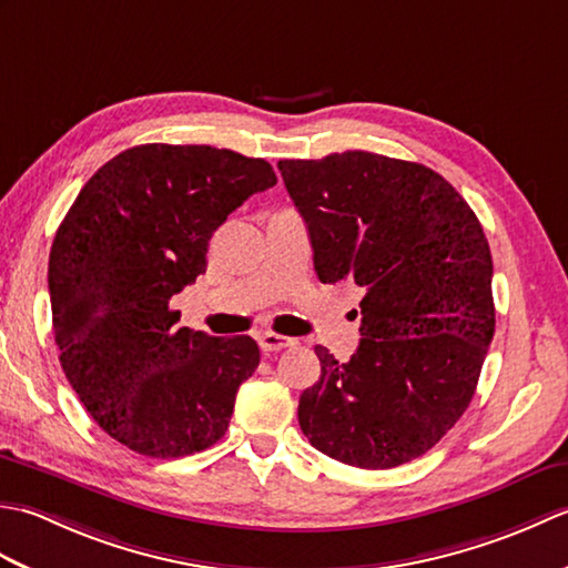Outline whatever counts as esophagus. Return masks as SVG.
I'll return each instance as SVG.
<instances>
[{
    "mask_svg": "<svg viewBox=\"0 0 568 568\" xmlns=\"http://www.w3.org/2000/svg\"><path fill=\"white\" fill-rule=\"evenodd\" d=\"M293 344H295V339H291V336H283V334H275V332L258 334V346L263 348V352H281V348H287Z\"/></svg>",
    "mask_w": 568,
    "mask_h": 568,
    "instance_id": "1",
    "label": "esophagus"
}]
</instances>
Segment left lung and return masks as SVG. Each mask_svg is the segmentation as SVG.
Segmentation results:
<instances>
[{
    "label": "left lung",
    "mask_w": 568,
    "mask_h": 568,
    "mask_svg": "<svg viewBox=\"0 0 568 568\" xmlns=\"http://www.w3.org/2000/svg\"><path fill=\"white\" fill-rule=\"evenodd\" d=\"M277 168L320 281L366 293L356 354L339 364L315 346L322 376L300 395V427L348 466L413 462L466 413L496 332L484 226L422 163L346 151Z\"/></svg>",
    "instance_id": "1"
}]
</instances>
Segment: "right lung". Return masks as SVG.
I'll list each match as a JSON object with an SVG mask.
<instances>
[{"instance_id": "add662e5", "label": "right lung", "mask_w": 568, "mask_h": 568, "mask_svg": "<svg viewBox=\"0 0 568 568\" xmlns=\"http://www.w3.org/2000/svg\"><path fill=\"white\" fill-rule=\"evenodd\" d=\"M275 183L263 159L143 143L106 161L58 226L48 293L60 366L131 452L178 458L224 437L258 344L178 327L171 297L207 271L226 216Z\"/></svg>"}]
</instances>
